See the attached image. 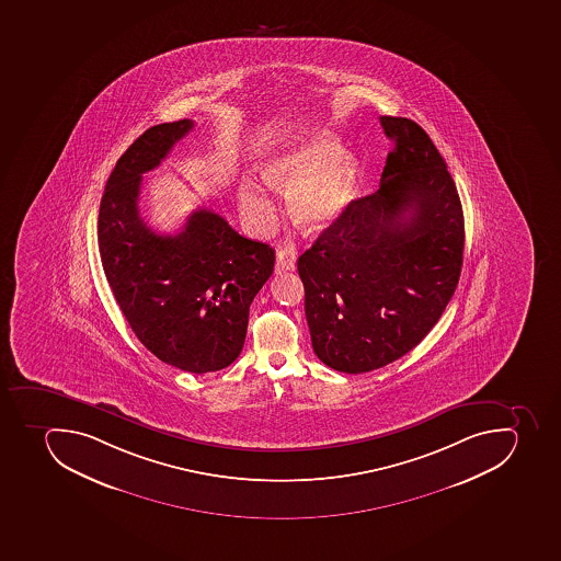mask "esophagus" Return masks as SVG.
<instances>
[{"label": "esophagus", "mask_w": 561, "mask_h": 561, "mask_svg": "<svg viewBox=\"0 0 561 561\" xmlns=\"http://www.w3.org/2000/svg\"><path fill=\"white\" fill-rule=\"evenodd\" d=\"M295 263H297V254L293 249H280L277 252V261H275V272L283 274V272H289L295 270Z\"/></svg>", "instance_id": "esophagus-1"}]
</instances>
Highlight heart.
Instances as JSON below:
<instances>
[{"instance_id":"heart-1","label":"heart","mask_w":561,"mask_h":561,"mask_svg":"<svg viewBox=\"0 0 561 561\" xmlns=\"http://www.w3.org/2000/svg\"><path fill=\"white\" fill-rule=\"evenodd\" d=\"M263 178L284 192L289 213L304 231H320L340 217L354 194L357 160L340 151V141L329 133H314L264 163ZM238 206L250 231L266 234L275 224V206L268 192L252 180L238 186Z\"/></svg>"}]
</instances>
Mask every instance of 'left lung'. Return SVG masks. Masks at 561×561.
I'll return each mask as SVG.
<instances>
[{
    "label": "left lung",
    "instance_id": "obj_1",
    "mask_svg": "<svg viewBox=\"0 0 561 561\" xmlns=\"http://www.w3.org/2000/svg\"><path fill=\"white\" fill-rule=\"evenodd\" d=\"M394 149L380 188L355 198L298 257L307 325L321 363L367 373L434 329L463 261V213L446 161L420 124L380 117Z\"/></svg>",
    "mask_w": 561,
    "mask_h": 561
}]
</instances>
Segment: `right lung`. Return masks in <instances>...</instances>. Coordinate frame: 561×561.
<instances>
[{
  "mask_svg": "<svg viewBox=\"0 0 561 561\" xmlns=\"http://www.w3.org/2000/svg\"><path fill=\"white\" fill-rule=\"evenodd\" d=\"M194 129L190 118L158 124L127 147L100 206L101 263L140 343L183 371H220L245 343L250 304L274 274L275 250L249 240L201 207L178 234L140 217L141 175Z\"/></svg>",
  "mask_w": 561,
  "mask_h": 561,
  "instance_id": "1",
  "label": "right lung"
}]
</instances>
